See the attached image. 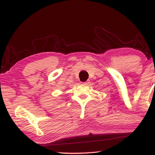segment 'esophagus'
Instances as JSON below:
<instances>
[{
  "label": "esophagus",
  "instance_id": "esophagus-1",
  "mask_svg": "<svg viewBox=\"0 0 155 155\" xmlns=\"http://www.w3.org/2000/svg\"><path fill=\"white\" fill-rule=\"evenodd\" d=\"M90 83V81H85V82H84L83 83V84H85V85H88V84Z\"/></svg>",
  "mask_w": 155,
  "mask_h": 155
}]
</instances>
